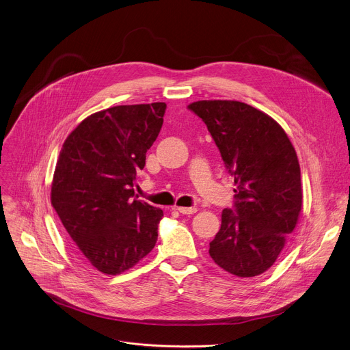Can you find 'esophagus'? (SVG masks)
Masks as SVG:
<instances>
[{"label":"esophagus","mask_w":350,"mask_h":350,"mask_svg":"<svg viewBox=\"0 0 350 350\" xmlns=\"http://www.w3.org/2000/svg\"><path fill=\"white\" fill-rule=\"evenodd\" d=\"M177 211L181 213V215H193L196 212V208L192 206V208H177Z\"/></svg>","instance_id":"obj_1"}]
</instances>
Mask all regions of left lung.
Wrapping results in <instances>:
<instances>
[{"label": "left lung", "instance_id": "8db88e82", "mask_svg": "<svg viewBox=\"0 0 350 350\" xmlns=\"http://www.w3.org/2000/svg\"><path fill=\"white\" fill-rule=\"evenodd\" d=\"M187 108L205 122L235 184L234 209L221 212L209 255L230 274L259 275L277 260L302 211L295 148L273 118L247 104L213 99Z\"/></svg>", "mask_w": 350, "mask_h": 350}]
</instances>
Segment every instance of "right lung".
Returning a JSON list of instances; mask_svg holds the SVG:
<instances>
[{
    "mask_svg": "<svg viewBox=\"0 0 350 350\" xmlns=\"http://www.w3.org/2000/svg\"><path fill=\"white\" fill-rule=\"evenodd\" d=\"M165 111V103L99 111L62 145L51 205L79 256L104 274L134 267L157 243L163 211L134 198L133 185Z\"/></svg>",
    "mask_w": 350,
    "mask_h": 350,
    "instance_id": "1",
    "label": "right lung"
}]
</instances>
